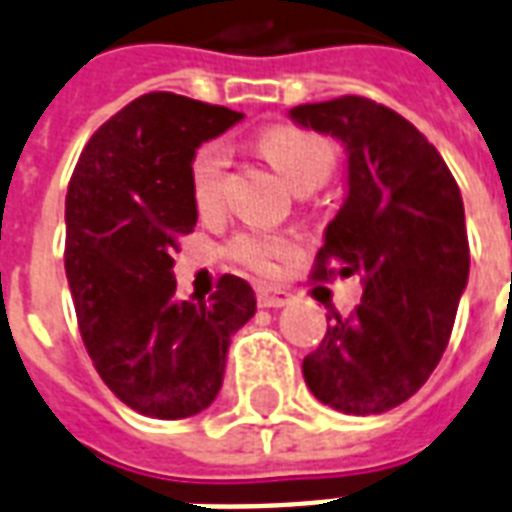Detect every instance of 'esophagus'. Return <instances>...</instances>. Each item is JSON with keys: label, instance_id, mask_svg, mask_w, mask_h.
Returning <instances> with one entry per match:
<instances>
[{"label": "esophagus", "instance_id": "34e87169", "mask_svg": "<svg viewBox=\"0 0 512 512\" xmlns=\"http://www.w3.org/2000/svg\"><path fill=\"white\" fill-rule=\"evenodd\" d=\"M292 300V295L287 290H279V287H257V306L260 308H282Z\"/></svg>", "mask_w": 512, "mask_h": 512}]
</instances>
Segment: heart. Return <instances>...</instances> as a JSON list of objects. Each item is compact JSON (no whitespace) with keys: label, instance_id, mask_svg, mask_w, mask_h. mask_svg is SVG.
Wrapping results in <instances>:
<instances>
[{"label":"heart","instance_id":"b5f03b06","mask_svg":"<svg viewBox=\"0 0 512 512\" xmlns=\"http://www.w3.org/2000/svg\"><path fill=\"white\" fill-rule=\"evenodd\" d=\"M257 147L298 193L325 185L338 161V152L325 136L300 126H271L257 136ZM228 152L220 142H206L190 158V193L201 217H214L222 209ZM233 263L252 273L271 276L276 265L295 255V241L271 230H241L228 244Z\"/></svg>","mask_w":512,"mask_h":512}]
</instances>
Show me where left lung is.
<instances>
[{
    "label": "left lung",
    "mask_w": 512,
    "mask_h": 512,
    "mask_svg": "<svg viewBox=\"0 0 512 512\" xmlns=\"http://www.w3.org/2000/svg\"><path fill=\"white\" fill-rule=\"evenodd\" d=\"M290 115L349 150V195L311 279L360 273L365 284L349 317L333 311L303 378L335 411L384 413L419 392L454 330L470 273L462 193L435 144L378 101L338 96Z\"/></svg>",
    "instance_id": "8db88e82"
}]
</instances>
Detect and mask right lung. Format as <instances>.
Returning <instances> with one entry per match:
<instances>
[{"mask_svg":"<svg viewBox=\"0 0 512 512\" xmlns=\"http://www.w3.org/2000/svg\"><path fill=\"white\" fill-rule=\"evenodd\" d=\"M241 112L169 91L144 93L99 126L66 190L64 268L77 327L112 395L150 419L212 405L230 335L255 314V292L220 276L209 300H177L171 252L193 233L195 147Z\"/></svg>","mask_w":512,"mask_h":512,"instance_id":"obj_1","label":"right lung"}]
</instances>
